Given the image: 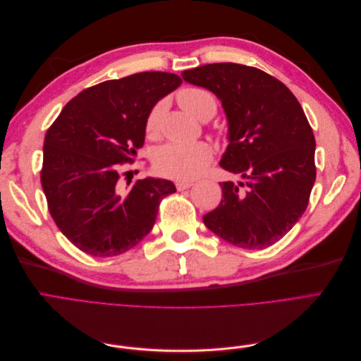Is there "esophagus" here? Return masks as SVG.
<instances>
[{
  "instance_id": "34e87169",
  "label": "esophagus",
  "mask_w": 361,
  "mask_h": 361,
  "mask_svg": "<svg viewBox=\"0 0 361 361\" xmlns=\"http://www.w3.org/2000/svg\"><path fill=\"white\" fill-rule=\"evenodd\" d=\"M192 185H194V182H190V180H178L176 182V188H178V191H183V190L191 188Z\"/></svg>"
}]
</instances>
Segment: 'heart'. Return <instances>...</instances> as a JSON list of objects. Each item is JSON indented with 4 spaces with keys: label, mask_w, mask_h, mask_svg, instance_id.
Instances as JSON below:
<instances>
[{
    "label": "heart",
    "mask_w": 361,
    "mask_h": 361,
    "mask_svg": "<svg viewBox=\"0 0 361 361\" xmlns=\"http://www.w3.org/2000/svg\"><path fill=\"white\" fill-rule=\"evenodd\" d=\"M178 101L190 114L199 120H209L216 113V99L207 89L197 85L183 87L178 92ZM166 104L158 102L147 116L146 134L149 138H157L159 134L161 116ZM214 152L209 145L197 143H169L162 146L155 155V167L171 179H194L209 166Z\"/></svg>",
    "instance_id": "heart-1"
}]
</instances>
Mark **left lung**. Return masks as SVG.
<instances>
[{"label": "left lung", "mask_w": 361, "mask_h": 361, "mask_svg": "<svg viewBox=\"0 0 361 361\" xmlns=\"http://www.w3.org/2000/svg\"><path fill=\"white\" fill-rule=\"evenodd\" d=\"M182 78L221 101L228 146L220 166L243 178L220 183L223 199L203 223L232 245L271 247L300 220L316 179V141L298 99L274 76L238 63L204 64Z\"/></svg>", "instance_id": "1"}]
</instances>
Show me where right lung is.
I'll return each mask as SVG.
<instances>
[{"instance_id": "1", "label": "right lung", "mask_w": 361, "mask_h": 361, "mask_svg": "<svg viewBox=\"0 0 361 361\" xmlns=\"http://www.w3.org/2000/svg\"><path fill=\"white\" fill-rule=\"evenodd\" d=\"M182 80L169 72H140L104 81L71 99L43 143L40 182L60 232L85 255L111 257L135 247L154 227L173 182L120 183V167L143 147L154 105Z\"/></svg>"}]
</instances>
